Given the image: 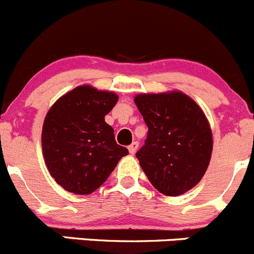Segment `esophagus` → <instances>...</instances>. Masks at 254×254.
<instances>
[{"mask_svg":"<svg viewBox=\"0 0 254 254\" xmlns=\"http://www.w3.org/2000/svg\"><path fill=\"white\" fill-rule=\"evenodd\" d=\"M137 149H138V142H136V141H134V142H132V143H131V146L128 147V151H129V153H131V154H134V153H136V151H137Z\"/></svg>","mask_w":254,"mask_h":254,"instance_id":"1","label":"esophagus"}]
</instances>
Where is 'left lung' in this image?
<instances>
[{
	"label": "left lung",
	"instance_id": "left-lung-1",
	"mask_svg": "<svg viewBox=\"0 0 254 254\" xmlns=\"http://www.w3.org/2000/svg\"><path fill=\"white\" fill-rule=\"evenodd\" d=\"M134 103L148 127L136 153L142 170L161 193L183 194L202 180L211 161L213 139L203 111L178 91L138 95Z\"/></svg>",
	"mask_w": 254,
	"mask_h": 254
}]
</instances>
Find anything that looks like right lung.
I'll return each instance as SVG.
<instances>
[{
	"label": "right lung",
	"instance_id": "add662e5",
	"mask_svg": "<svg viewBox=\"0 0 254 254\" xmlns=\"http://www.w3.org/2000/svg\"><path fill=\"white\" fill-rule=\"evenodd\" d=\"M118 96L78 86L50 108L42 127V152L51 176L64 190L89 194L106 182L128 149L117 144L105 122Z\"/></svg>",
	"mask_w": 254,
	"mask_h": 254
}]
</instances>
